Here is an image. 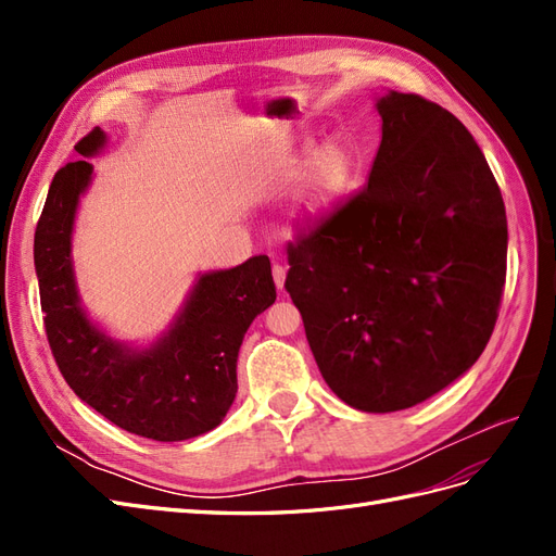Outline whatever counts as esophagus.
Returning <instances> with one entry per match:
<instances>
[{
    "label": "esophagus",
    "mask_w": 556,
    "mask_h": 556,
    "mask_svg": "<svg viewBox=\"0 0 556 556\" xmlns=\"http://www.w3.org/2000/svg\"><path fill=\"white\" fill-rule=\"evenodd\" d=\"M274 282H276V288L278 290H282L285 288V276H288V268H285L282 264H274Z\"/></svg>",
    "instance_id": "34e87169"
}]
</instances>
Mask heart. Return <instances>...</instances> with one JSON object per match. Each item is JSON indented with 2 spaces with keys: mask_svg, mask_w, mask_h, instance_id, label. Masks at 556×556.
Here are the masks:
<instances>
[{
  "mask_svg": "<svg viewBox=\"0 0 556 556\" xmlns=\"http://www.w3.org/2000/svg\"><path fill=\"white\" fill-rule=\"evenodd\" d=\"M315 154L314 159L312 155ZM314 162H309V157ZM312 166L308 167L307 164ZM306 178L301 182L296 204L290 217L292 231H311L325 225L329 217L339 211L341 201L352 188V178L357 172V155L348 141H329L315 153L311 141L301 143L288 153L268 162L264 178L268 188H285L292 185L305 169Z\"/></svg>",
  "mask_w": 556,
  "mask_h": 556,
  "instance_id": "heart-1",
  "label": "heart"
}]
</instances>
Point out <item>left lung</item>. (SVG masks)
I'll use <instances>...</instances> for the list:
<instances>
[{"label": "left lung", "mask_w": 556, "mask_h": 556, "mask_svg": "<svg viewBox=\"0 0 556 556\" xmlns=\"http://www.w3.org/2000/svg\"><path fill=\"white\" fill-rule=\"evenodd\" d=\"M368 185L288 245L285 290L331 392L394 413L478 362L506 285L508 223L470 131L419 94L378 99Z\"/></svg>", "instance_id": "left-lung-1"}]
</instances>
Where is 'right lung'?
I'll return each mask as SVG.
<instances>
[{
    "instance_id": "right-lung-1",
    "label": "right lung",
    "mask_w": 556,
    "mask_h": 556,
    "mask_svg": "<svg viewBox=\"0 0 556 556\" xmlns=\"http://www.w3.org/2000/svg\"><path fill=\"white\" fill-rule=\"evenodd\" d=\"M106 143L94 127L76 143L92 157ZM92 164L76 160L55 174L35 231L43 327L60 374L80 401L115 427L162 443L188 441L223 422L237 396V359L243 336L276 301L266 255L201 274L182 311L160 341L134 350L90 323L80 306L72 231Z\"/></svg>"
}]
</instances>
